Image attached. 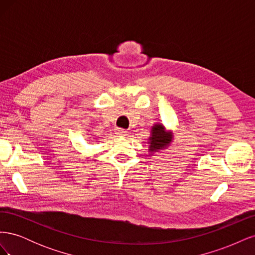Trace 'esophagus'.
<instances>
[{
    "label": "esophagus",
    "mask_w": 255,
    "mask_h": 255,
    "mask_svg": "<svg viewBox=\"0 0 255 255\" xmlns=\"http://www.w3.org/2000/svg\"><path fill=\"white\" fill-rule=\"evenodd\" d=\"M116 134H117V136H119V137H125V136H127L128 132L122 128H118L117 130H116Z\"/></svg>",
    "instance_id": "1"
}]
</instances>
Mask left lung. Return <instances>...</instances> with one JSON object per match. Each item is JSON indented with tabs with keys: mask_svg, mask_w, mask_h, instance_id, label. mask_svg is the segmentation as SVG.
Returning a JSON list of instances; mask_svg holds the SVG:
<instances>
[{
	"mask_svg": "<svg viewBox=\"0 0 255 255\" xmlns=\"http://www.w3.org/2000/svg\"><path fill=\"white\" fill-rule=\"evenodd\" d=\"M174 139L173 132L170 129H167L163 123H154L151 127L150 137L148 138L149 144V154L158 153L164 151L171 145Z\"/></svg>",
	"mask_w": 255,
	"mask_h": 255,
	"instance_id": "1",
	"label": "left lung"
}]
</instances>
